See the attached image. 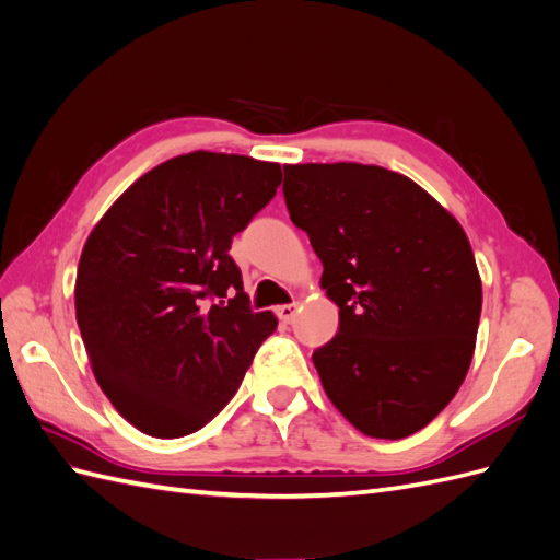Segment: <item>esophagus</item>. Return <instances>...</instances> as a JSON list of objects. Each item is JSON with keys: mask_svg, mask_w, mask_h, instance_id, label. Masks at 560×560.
<instances>
[{"mask_svg": "<svg viewBox=\"0 0 560 560\" xmlns=\"http://www.w3.org/2000/svg\"><path fill=\"white\" fill-rule=\"evenodd\" d=\"M299 313V303H284V306H278L276 308V315L282 319V322H292Z\"/></svg>", "mask_w": 560, "mask_h": 560, "instance_id": "esophagus-1", "label": "esophagus"}]
</instances>
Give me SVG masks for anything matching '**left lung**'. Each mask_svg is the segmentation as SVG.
<instances>
[{
	"label": "left lung",
	"mask_w": 560,
	"mask_h": 560,
	"mask_svg": "<svg viewBox=\"0 0 560 560\" xmlns=\"http://www.w3.org/2000/svg\"><path fill=\"white\" fill-rule=\"evenodd\" d=\"M282 191L338 306V334L313 352L327 397L366 436L422 430L455 397L477 346L481 276L467 233L381 165H284Z\"/></svg>",
	"instance_id": "8db88e82"
}]
</instances>
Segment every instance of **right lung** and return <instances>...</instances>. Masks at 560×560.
Masks as SVG:
<instances>
[{
	"label": "right lung",
	"mask_w": 560,
	"mask_h": 560,
	"mask_svg": "<svg viewBox=\"0 0 560 560\" xmlns=\"http://www.w3.org/2000/svg\"><path fill=\"white\" fill-rule=\"evenodd\" d=\"M280 182V163L191 151L135 179L93 226L77 325L97 385L132 428L177 439L208 425L278 327L249 311L229 249Z\"/></svg>",
	"instance_id": "obj_1"
}]
</instances>
